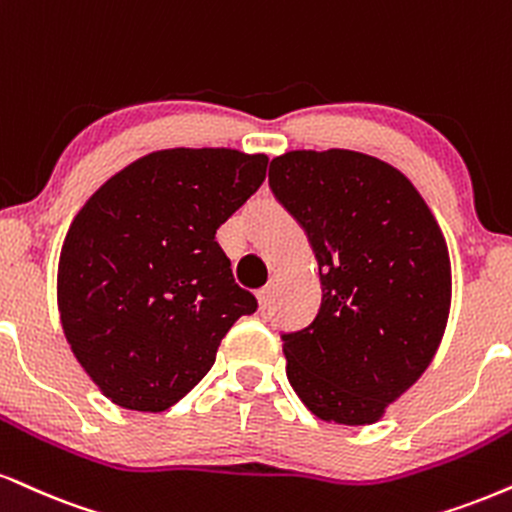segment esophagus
<instances>
[{
	"label": "esophagus",
	"mask_w": 512,
	"mask_h": 512,
	"mask_svg": "<svg viewBox=\"0 0 512 512\" xmlns=\"http://www.w3.org/2000/svg\"><path fill=\"white\" fill-rule=\"evenodd\" d=\"M272 295H274V283H269V286H264L257 291V305H260V310H267L269 303H272Z\"/></svg>",
	"instance_id": "1"
}]
</instances>
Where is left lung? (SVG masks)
<instances>
[{
    "label": "left lung",
    "mask_w": 512,
    "mask_h": 512,
    "mask_svg": "<svg viewBox=\"0 0 512 512\" xmlns=\"http://www.w3.org/2000/svg\"><path fill=\"white\" fill-rule=\"evenodd\" d=\"M269 186L305 229L322 281L315 322L281 336L288 381L319 420L379 422L441 346L446 238L410 178L362 152H286Z\"/></svg>",
    "instance_id": "obj_1"
}]
</instances>
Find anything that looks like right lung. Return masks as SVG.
<instances>
[{"instance_id":"obj_1","label":"right lung","mask_w":512,"mask_h":512,"mask_svg":"<svg viewBox=\"0 0 512 512\" xmlns=\"http://www.w3.org/2000/svg\"><path fill=\"white\" fill-rule=\"evenodd\" d=\"M267 164L231 147L157 150L73 217L57 272L61 329L112 403L169 410L212 369L236 319L257 310L214 236Z\"/></svg>"}]
</instances>
